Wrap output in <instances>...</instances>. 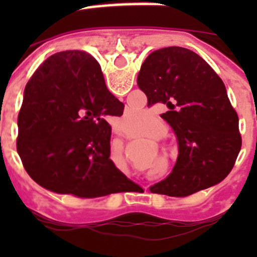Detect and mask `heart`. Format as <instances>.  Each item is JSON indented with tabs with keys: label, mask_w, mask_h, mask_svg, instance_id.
<instances>
[{
	"label": "heart",
	"mask_w": 257,
	"mask_h": 257,
	"mask_svg": "<svg viewBox=\"0 0 257 257\" xmlns=\"http://www.w3.org/2000/svg\"><path fill=\"white\" fill-rule=\"evenodd\" d=\"M127 117H128V121L134 122V126H135L134 130H136V127H139L145 119L144 113L142 110H136V109H130L127 112ZM147 135L156 138V139H162L163 136L166 135V126L158 119H154L149 123L148 128H147Z\"/></svg>",
	"instance_id": "b5f03b06"
}]
</instances>
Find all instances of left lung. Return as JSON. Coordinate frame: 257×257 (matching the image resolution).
Returning <instances> with one entry per match:
<instances>
[{"instance_id": "obj_1", "label": "left lung", "mask_w": 257, "mask_h": 257, "mask_svg": "<svg viewBox=\"0 0 257 257\" xmlns=\"http://www.w3.org/2000/svg\"><path fill=\"white\" fill-rule=\"evenodd\" d=\"M138 86L148 97V106L162 103L169 108L161 117L179 143L174 170L151 192L187 197L224 180L242 139L238 115L215 70L192 50L165 47L145 59Z\"/></svg>"}]
</instances>
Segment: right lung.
Returning <instances> with one entry per match:
<instances>
[{
  "label": "right lung",
  "mask_w": 257,
  "mask_h": 257,
  "mask_svg": "<svg viewBox=\"0 0 257 257\" xmlns=\"http://www.w3.org/2000/svg\"><path fill=\"white\" fill-rule=\"evenodd\" d=\"M123 108L90 54L68 50L47 58L27 83L18 115L17 149L26 171L59 194L96 198L123 192L128 179L109 158L106 122Z\"/></svg>",
  "instance_id": "right-lung-1"
}]
</instances>
